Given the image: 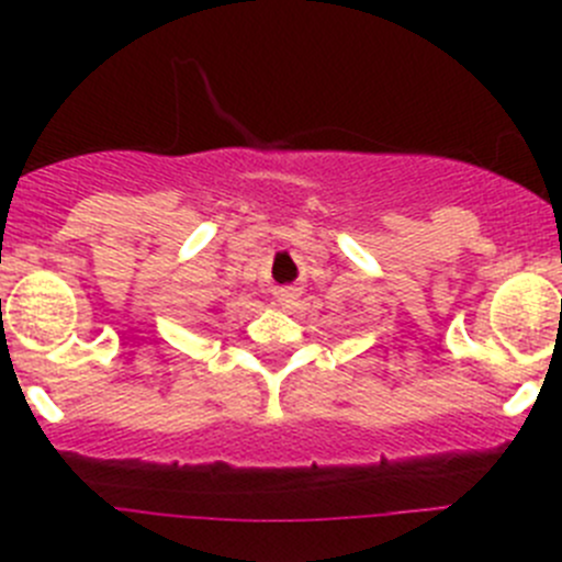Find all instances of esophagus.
<instances>
[{"label": "esophagus", "mask_w": 562, "mask_h": 562, "mask_svg": "<svg viewBox=\"0 0 562 562\" xmlns=\"http://www.w3.org/2000/svg\"><path fill=\"white\" fill-rule=\"evenodd\" d=\"M302 296V291H299L296 285H282V288H274V299L280 302V307L291 310L293 304H296V299Z\"/></svg>", "instance_id": "esophagus-1"}]
</instances>
